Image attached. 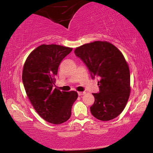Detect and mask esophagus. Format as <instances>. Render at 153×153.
I'll return each mask as SVG.
<instances>
[{"label":"esophagus","mask_w":153,"mask_h":153,"mask_svg":"<svg viewBox=\"0 0 153 153\" xmlns=\"http://www.w3.org/2000/svg\"><path fill=\"white\" fill-rule=\"evenodd\" d=\"M85 92H78V95H79V96L83 95H85Z\"/></svg>","instance_id":"1"}]
</instances>
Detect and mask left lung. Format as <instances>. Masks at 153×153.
<instances>
[{"mask_svg": "<svg viewBox=\"0 0 153 153\" xmlns=\"http://www.w3.org/2000/svg\"><path fill=\"white\" fill-rule=\"evenodd\" d=\"M74 53L86 65L93 78L99 76V93H93V116L108 121L120 115L130 94V73L123 53L111 43L95 41L77 47Z\"/></svg>", "mask_w": 153, "mask_h": 153, "instance_id": "1", "label": "left lung"}]
</instances>
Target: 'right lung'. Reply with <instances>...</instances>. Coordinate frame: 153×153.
Listing matches in <instances>:
<instances>
[{
    "mask_svg": "<svg viewBox=\"0 0 153 153\" xmlns=\"http://www.w3.org/2000/svg\"><path fill=\"white\" fill-rule=\"evenodd\" d=\"M72 48L56 45H42L33 50L25 61L22 81L30 103L47 122L59 125L71 116L76 91H60L56 88L55 76L62 60Z\"/></svg>",
    "mask_w": 153,
    "mask_h": 153,
    "instance_id": "obj_1",
    "label": "right lung"
}]
</instances>
